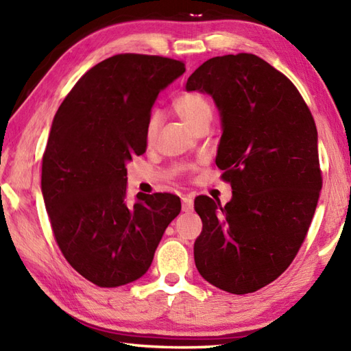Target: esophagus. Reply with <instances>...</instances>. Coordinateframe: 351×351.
<instances>
[{"label": "esophagus", "mask_w": 351, "mask_h": 351, "mask_svg": "<svg viewBox=\"0 0 351 351\" xmlns=\"http://www.w3.org/2000/svg\"><path fill=\"white\" fill-rule=\"evenodd\" d=\"M193 206H195V204H193V196L184 195L182 196V211L190 213V211H193Z\"/></svg>", "instance_id": "obj_1"}]
</instances>
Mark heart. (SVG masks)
<instances>
[{"label":"heart","instance_id":"1","mask_svg":"<svg viewBox=\"0 0 351 351\" xmlns=\"http://www.w3.org/2000/svg\"><path fill=\"white\" fill-rule=\"evenodd\" d=\"M175 111L182 119V122L189 128L195 130L202 122H210L213 116V104L210 98L202 92H185L175 99ZM158 132V116L152 114L149 117L146 126V137L154 141Z\"/></svg>","mask_w":351,"mask_h":351}]
</instances>
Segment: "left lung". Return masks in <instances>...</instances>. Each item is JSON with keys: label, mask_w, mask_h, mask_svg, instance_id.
<instances>
[{"label": "left lung", "mask_w": 351, "mask_h": 351, "mask_svg": "<svg viewBox=\"0 0 351 351\" xmlns=\"http://www.w3.org/2000/svg\"><path fill=\"white\" fill-rule=\"evenodd\" d=\"M189 92L213 96L223 134L215 164L232 199L199 196L200 276L230 294L278 279L306 238L323 185L317 126L300 92L255 54L213 57L191 73Z\"/></svg>", "instance_id": "8db88e82"}]
</instances>
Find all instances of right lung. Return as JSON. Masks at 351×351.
<instances>
[{
  "label": "right lung",
  "mask_w": 351,
  "mask_h": 351,
  "mask_svg": "<svg viewBox=\"0 0 351 351\" xmlns=\"http://www.w3.org/2000/svg\"><path fill=\"white\" fill-rule=\"evenodd\" d=\"M185 72L161 56L117 54L81 77L52 121L42 156V193L66 261L101 288L141 278L181 211L170 193L128 206L126 162L146 151L156 96Z\"/></svg>",
  "instance_id": "add662e5"
}]
</instances>
